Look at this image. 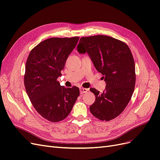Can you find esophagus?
I'll use <instances>...</instances> for the list:
<instances>
[{
	"label": "esophagus",
	"mask_w": 160,
	"mask_h": 160,
	"mask_svg": "<svg viewBox=\"0 0 160 160\" xmlns=\"http://www.w3.org/2000/svg\"><path fill=\"white\" fill-rule=\"evenodd\" d=\"M79 90H80V93H81V94H83V93H87V92H88V91H89V89H86V88H80V89H79Z\"/></svg>",
	"instance_id": "1"
}]
</instances>
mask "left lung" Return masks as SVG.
Segmentation results:
<instances>
[{
  "label": "left lung",
  "mask_w": 160,
  "mask_h": 160,
  "mask_svg": "<svg viewBox=\"0 0 160 160\" xmlns=\"http://www.w3.org/2000/svg\"><path fill=\"white\" fill-rule=\"evenodd\" d=\"M77 51L88 53L106 83L102 93L90 89L95 95L91 113L102 121L117 118L129 102L135 85V62L129 47L115 38L95 35L81 37Z\"/></svg>",
  "instance_id": "1"
}]
</instances>
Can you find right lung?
<instances>
[{"label": "right lung", "instance_id": "obj_1", "mask_svg": "<svg viewBox=\"0 0 160 160\" xmlns=\"http://www.w3.org/2000/svg\"><path fill=\"white\" fill-rule=\"evenodd\" d=\"M79 38H48L33 48L27 60L24 83L27 95L38 113L51 122L65 119L79 95L77 87L66 88L57 81Z\"/></svg>", "mask_w": 160, "mask_h": 160}]
</instances>
